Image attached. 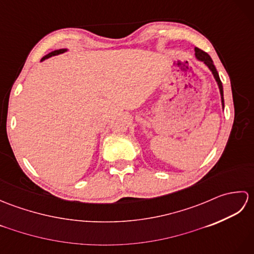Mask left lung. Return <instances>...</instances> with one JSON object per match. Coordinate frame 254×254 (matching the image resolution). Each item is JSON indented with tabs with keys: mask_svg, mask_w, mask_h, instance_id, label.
<instances>
[{
	"mask_svg": "<svg viewBox=\"0 0 254 254\" xmlns=\"http://www.w3.org/2000/svg\"><path fill=\"white\" fill-rule=\"evenodd\" d=\"M194 51H195V57H196V59H198V60L203 61V62L208 66V68L210 69V71H212V73H213V75H214V77H215V79H216V82H217V84H218V87H219V90H220V95H222V104H223V107H224V90H223V84H222V80H220V78H219V75H218L217 69H216V67H215V65H214L212 58H210L206 52L201 50V49H198V48H196V47L194 48Z\"/></svg>",
	"mask_w": 254,
	"mask_h": 254,
	"instance_id": "8db88e82",
	"label": "left lung"
}]
</instances>
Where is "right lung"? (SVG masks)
Here are the masks:
<instances>
[{
  "label": "right lung",
  "mask_w": 254,
  "mask_h": 254,
  "mask_svg": "<svg viewBox=\"0 0 254 254\" xmlns=\"http://www.w3.org/2000/svg\"><path fill=\"white\" fill-rule=\"evenodd\" d=\"M65 51H66L65 49H60V50H55V51H52V52H50V53H49V55H47V56H45L44 58H42V60H41V61H44V60H46V59L50 58V57H52V56L60 55V53H63V52H65Z\"/></svg>",
  "instance_id": "obj_1"
}]
</instances>
